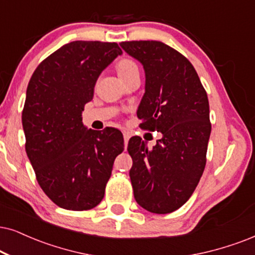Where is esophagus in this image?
<instances>
[{
    "instance_id": "obj_1",
    "label": "esophagus",
    "mask_w": 255,
    "mask_h": 255,
    "mask_svg": "<svg viewBox=\"0 0 255 255\" xmlns=\"http://www.w3.org/2000/svg\"><path fill=\"white\" fill-rule=\"evenodd\" d=\"M130 138V133L129 131H124V140H125V144L128 143V140Z\"/></svg>"
}]
</instances>
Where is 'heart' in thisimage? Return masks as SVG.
Wrapping results in <instances>:
<instances>
[{
	"instance_id": "obj_1",
	"label": "heart",
	"mask_w": 255,
	"mask_h": 255,
	"mask_svg": "<svg viewBox=\"0 0 255 255\" xmlns=\"http://www.w3.org/2000/svg\"><path fill=\"white\" fill-rule=\"evenodd\" d=\"M117 69H118L119 76H120V77H124L126 75H129L130 73L135 72V70H138L136 63H135L134 61L128 60V59L121 60L120 62L118 63Z\"/></svg>"
}]
</instances>
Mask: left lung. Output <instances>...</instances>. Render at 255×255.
Listing matches in <instances>:
<instances>
[{"label": "left lung", "mask_w": 255, "mask_h": 255, "mask_svg": "<svg viewBox=\"0 0 255 255\" xmlns=\"http://www.w3.org/2000/svg\"><path fill=\"white\" fill-rule=\"evenodd\" d=\"M120 46L143 66L144 94L137 108L141 125L162 134L153 149L138 136L128 142L134 198L151 213H172L191 198L204 173L212 129L207 94L192 63L162 42Z\"/></svg>", "instance_id": "obj_1"}]
</instances>
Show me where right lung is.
Listing matches in <instances>:
<instances>
[{"instance_id":"right-lung-1","label":"right lung","mask_w":255,"mask_h":255,"mask_svg":"<svg viewBox=\"0 0 255 255\" xmlns=\"http://www.w3.org/2000/svg\"><path fill=\"white\" fill-rule=\"evenodd\" d=\"M121 54L115 42H70L42 61L28 83L22 112L25 151L42 191L61 208L98 206L124 150L120 130L82 124L100 74Z\"/></svg>"}]
</instances>
